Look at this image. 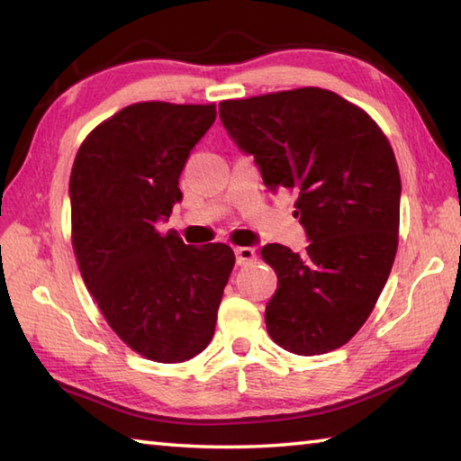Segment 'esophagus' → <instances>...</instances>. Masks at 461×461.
Masks as SVG:
<instances>
[{
	"mask_svg": "<svg viewBox=\"0 0 461 461\" xmlns=\"http://www.w3.org/2000/svg\"><path fill=\"white\" fill-rule=\"evenodd\" d=\"M234 255H237V265H249L257 258V253L253 247H239L234 249Z\"/></svg>",
	"mask_w": 461,
	"mask_h": 461,
	"instance_id": "esophagus-1",
	"label": "esophagus"
}]
</instances>
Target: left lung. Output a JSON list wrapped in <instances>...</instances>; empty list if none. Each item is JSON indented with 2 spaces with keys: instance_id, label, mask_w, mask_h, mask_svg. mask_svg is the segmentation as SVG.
<instances>
[{
  "instance_id": "obj_1",
  "label": "left lung",
  "mask_w": 461,
  "mask_h": 461,
  "mask_svg": "<svg viewBox=\"0 0 461 461\" xmlns=\"http://www.w3.org/2000/svg\"><path fill=\"white\" fill-rule=\"evenodd\" d=\"M219 114L267 188L297 194L309 239L305 253L260 250L279 276L267 331L291 353L333 351L366 323L393 267L402 180L392 146L366 112L321 88L224 100Z\"/></svg>"
}]
</instances>
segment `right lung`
Instances as JSON below:
<instances>
[{
	"label": "right lung",
	"instance_id": "add662e5",
	"mask_svg": "<svg viewBox=\"0 0 461 461\" xmlns=\"http://www.w3.org/2000/svg\"><path fill=\"white\" fill-rule=\"evenodd\" d=\"M216 106L140 102L86 138L69 176L82 279L116 335L146 359L180 363L211 343L232 249L160 234L182 201L180 172Z\"/></svg>",
	"mask_w": 461,
	"mask_h": 461
}]
</instances>
